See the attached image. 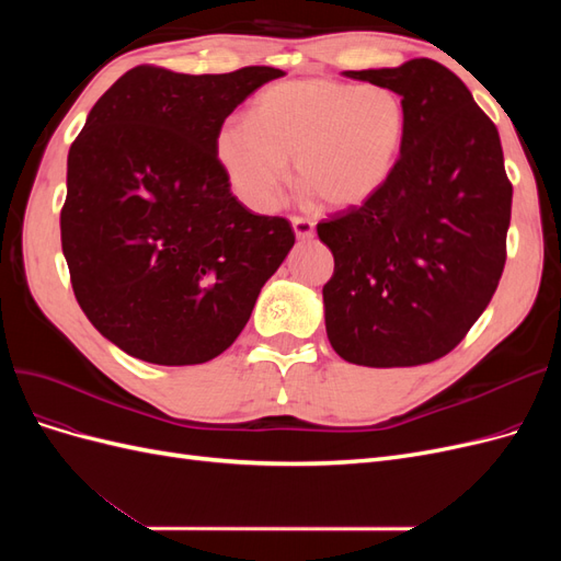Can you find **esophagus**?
<instances>
[{"instance_id":"esophagus-1","label":"esophagus","mask_w":561,"mask_h":561,"mask_svg":"<svg viewBox=\"0 0 561 561\" xmlns=\"http://www.w3.org/2000/svg\"><path fill=\"white\" fill-rule=\"evenodd\" d=\"M290 222H293L295 236H297L299 241H309V239H313V233H316V222H313V219H309V217H301V215H293V217H290Z\"/></svg>"}]
</instances>
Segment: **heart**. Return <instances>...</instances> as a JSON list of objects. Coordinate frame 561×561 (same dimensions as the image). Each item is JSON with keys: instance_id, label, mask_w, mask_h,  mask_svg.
<instances>
[{"instance_id": "heart-1", "label": "heart", "mask_w": 561, "mask_h": 561, "mask_svg": "<svg viewBox=\"0 0 561 561\" xmlns=\"http://www.w3.org/2000/svg\"><path fill=\"white\" fill-rule=\"evenodd\" d=\"M407 135L398 91L336 79L271 83L248 118H227L215 154L233 194L257 213L276 210L295 159L297 182L330 208L360 206L396 171Z\"/></svg>"}]
</instances>
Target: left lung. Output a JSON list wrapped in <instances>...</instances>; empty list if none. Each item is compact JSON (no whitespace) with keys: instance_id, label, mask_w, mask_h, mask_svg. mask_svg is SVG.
<instances>
[{"instance_id":"1","label":"left lung","mask_w":561,"mask_h":561,"mask_svg":"<svg viewBox=\"0 0 561 561\" xmlns=\"http://www.w3.org/2000/svg\"><path fill=\"white\" fill-rule=\"evenodd\" d=\"M346 77L398 91L407 135L375 196L318 222L334 254L328 339L353 365H426L461 344L503 274L513 184L501 138L466 83L431 58Z\"/></svg>"}]
</instances>
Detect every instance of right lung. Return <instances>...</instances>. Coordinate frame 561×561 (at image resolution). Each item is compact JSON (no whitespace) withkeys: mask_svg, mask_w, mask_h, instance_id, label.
I'll list each match as a JSON object with an SVG mask.
<instances>
[{"mask_svg":"<svg viewBox=\"0 0 561 561\" xmlns=\"http://www.w3.org/2000/svg\"><path fill=\"white\" fill-rule=\"evenodd\" d=\"M276 67L128 70L67 154L60 210L72 290L93 328L133 358L201 365L241 334L295 245L285 217L254 215L215 154L225 118Z\"/></svg>","mask_w":561,"mask_h":561,"instance_id":"1","label":"right lung"}]
</instances>
